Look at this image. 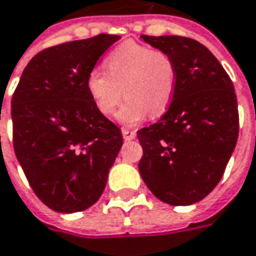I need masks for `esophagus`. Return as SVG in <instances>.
Masks as SVG:
<instances>
[{"mask_svg": "<svg viewBox=\"0 0 256 256\" xmlns=\"http://www.w3.org/2000/svg\"><path fill=\"white\" fill-rule=\"evenodd\" d=\"M122 134L124 140H133L136 138V132L134 130H128V128H122Z\"/></svg>", "mask_w": 256, "mask_h": 256, "instance_id": "1", "label": "esophagus"}]
</instances>
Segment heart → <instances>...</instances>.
<instances>
[{
  "mask_svg": "<svg viewBox=\"0 0 256 256\" xmlns=\"http://www.w3.org/2000/svg\"><path fill=\"white\" fill-rule=\"evenodd\" d=\"M107 72L93 68L87 76V90L103 114L117 113L120 123L134 126L148 114L160 116L172 102L176 68L169 54L149 46L128 41L107 56ZM125 94L123 95L122 93Z\"/></svg>",
  "mask_w": 256,
  "mask_h": 256,
  "instance_id": "obj_1",
  "label": "heart"
}]
</instances>
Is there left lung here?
Wrapping results in <instances>:
<instances>
[{
  "label": "left lung",
  "instance_id": "1",
  "mask_svg": "<svg viewBox=\"0 0 256 256\" xmlns=\"http://www.w3.org/2000/svg\"><path fill=\"white\" fill-rule=\"evenodd\" d=\"M142 40L170 56L176 88L160 120L138 132L143 148L139 172L162 202L192 205L215 189L236 146L235 88L216 57L199 41L179 36Z\"/></svg>",
  "mask_w": 256,
  "mask_h": 256
}]
</instances>
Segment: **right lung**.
<instances>
[{
	"instance_id": "obj_1",
	"label": "right lung",
	"mask_w": 256,
	"mask_h": 256,
	"mask_svg": "<svg viewBox=\"0 0 256 256\" xmlns=\"http://www.w3.org/2000/svg\"><path fill=\"white\" fill-rule=\"evenodd\" d=\"M118 36L100 34L46 48L24 68L11 100L18 162L40 200L62 214L102 196L122 149V132L97 108L87 76Z\"/></svg>"
}]
</instances>
